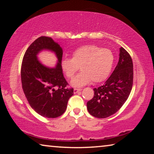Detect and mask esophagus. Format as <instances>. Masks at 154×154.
Here are the masks:
<instances>
[{
	"label": "esophagus",
	"mask_w": 154,
	"mask_h": 154,
	"mask_svg": "<svg viewBox=\"0 0 154 154\" xmlns=\"http://www.w3.org/2000/svg\"><path fill=\"white\" fill-rule=\"evenodd\" d=\"M82 91V89H78V88H75L74 89V94H77Z\"/></svg>",
	"instance_id": "esophagus-1"
}]
</instances>
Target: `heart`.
Masks as SVG:
<instances>
[{
	"label": "heart",
	"instance_id": "1",
	"mask_svg": "<svg viewBox=\"0 0 154 154\" xmlns=\"http://www.w3.org/2000/svg\"><path fill=\"white\" fill-rule=\"evenodd\" d=\"M114 63V55L110 49L96 45L80 47L72 53V58L61 61V69L67 78L73 77L80 66L81 71L71 82L72 87H82L91 82L105 81L110 75Z\"/></svg>",
	"mask_w": 154,
	"mask_h": 154
}]
</instances>
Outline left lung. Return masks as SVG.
Returning a JSON list of instances; mask_svg holds the SVG:
<instances>
[{
	"label": "left lung",
	"instance_id": "obj_1",
	"mask_svg": "<svg viewBox=\"0 0 154 154\" xmlns=\"http://www.w3.org/2000/svg\"><path fill=\"white\" fill-rule=\"evenodd\" d=\"M133 83V64L130 54L119 48L118 64L103 85L94 88V95L87 103L90 114L106 118L116 113L126 102Z\"/></svg>",
	"mask_w": 154,
	"mask_h": 154
}]
</instances>
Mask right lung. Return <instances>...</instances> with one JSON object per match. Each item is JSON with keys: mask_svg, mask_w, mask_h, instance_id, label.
Here are the masks:
<instances>
[{"mask_svg": "<svg viewBox=\"0 0 154 154\" xmlns=\"http://www.w3.org/2000/svg\"><path fill=\"white\" fill-rule=\"evenodd\" d=\"M43 51L54 52L57 58L54 67L44 65L37 55ZM63 51L51 37L41 36L27 49L23 58L21 79L23 91L30 105L40 116L56 118L66 109L69 99L73 95V88L68 83L61 69Z\"/></svg>", "mask_w": 154, "mask_h": 154, "instance_id": "obj_1", "label": "right lung"}]
</instances>
